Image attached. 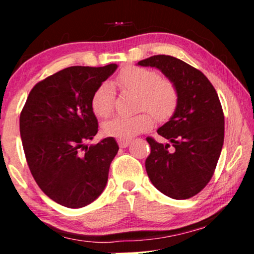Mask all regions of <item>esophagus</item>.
Returning <instances> with one entry per match:
<instances>
[{"label":"esophagus","instance_id":"34e87169","mask_svg":"<svg viewBox=\"0 0 254 254\" xmlns=\"http://www.w3.org/2000/svg\"><path fill=\"white\" fill-rule=\"evenodd\" d=\"M118 143H119L120 148H126L129 144V140H118Z\"/></svg>","mask_w":254,"mask_h":254}]
</instances>
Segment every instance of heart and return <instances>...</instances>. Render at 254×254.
<instances>
[{"instance_id":"obj_1","label":"heart","mask_w":254,"mask_h":254,"mask_svg":"<svg viewBox=\"0 0 254 254\" xmlns=\"http://www.w3.org/2000/svg\"><path fill=\"white\" fill-rule=\"evenodd\" d=\"M118 83L125 91L137 95L136 110L145 111L133 117H116L104 123L103 131L107 136L128 140L151 128L154 125L153 115L159 121H165L175 113L179 100L178 89L171 79L161 77L156 70L129 65L118 75ZM113 104L112 85L103 83L92 96L93 113L99 118L109 117L113 110Z\"/></svg>"}]
</instances>
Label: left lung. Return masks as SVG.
Returning <instances> with one entry per match:
<instances>
[{"label":"left lung","mask_w":254,"mask_h":254,"mask_svg":"<svg viewBox=\"0 0 254 254\" xmlns=\"http://www.w3.org/2000/svg\"><path fill=\"white\" fill-rule=\"evenodd\" d=\"M138 64L158 68L179 95L175 114L157 130L169 143L147 137L148 177L165 195L190 199L210 182L223 147L224 114L217 92L202 71L170 55H154Z\"/></svg>","instance_id":"left-lung-1"}]
</instances>
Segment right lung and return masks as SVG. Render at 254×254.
Segmentation results:
<instances>
[{
  "label": "right lung",
  "instance_id": "obj_1",
  "mask_svg": "<svg viewBox=\"0 0 254 254\" xmlns=\"http://www.w3.org/2000/svg\"><path fill=\"white\" fill-rule=\"evenodd\" d=\"M117 67L62 69L33 86L20 112L19 130L30 171L40 190L61 206L84 207L105 189L119 145L113 137L90 147L84 142L98 131L93 93Z\"/></svg>",
  "mask_w": 254,
  "mask_h": 254
}]
</instances>
